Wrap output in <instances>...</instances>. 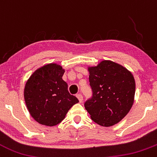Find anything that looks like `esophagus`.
I'll return each instance as SVG.
<instances>
[{"label": "esophagus", "instance_id": "34e87169", "mask_svg": "<svg viewBox=\"0 0 157 157\" xmlns=\"http://www.w3.org/2000/svg\"><path fill=\"white\" fill-rule=\"evenodd\" d=\"M76 97L78 98L79 102H82V101H83V96H82V94H76Z\"/></svg>", "mask_w": 157, "mask_h": 157}]
</instances>
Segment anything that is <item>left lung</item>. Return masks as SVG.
Instances as JSON below:
<instances>
[{"mask_svg": "<svg viewBox=\"0 0 157 157\" xmlns=\"http://www.w3.org/2000/svg\"><path fill=\"white\" fill-rule=\"evenodd\" d=\"M92 95L85 102L91 118L101 126L120 122L133 104L135 81L131 72L108 60L88 68Z\"/></svg>", "mask_w": 157, "mask_h": 157, "instance_id": "8db88e82", "label": "left lung"}]
</instances>
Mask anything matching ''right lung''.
<instances>
[{
  "instance_id": "obj_1",
  "label": "right lung",
  "mask_w": 157,
  "mask_h": 157,
  "mask_svg": "<svg viewBox=\"0 0 157 157\" xmlns=\"http://www.w3.org/2000/svg\"><path fill=\"white\" fill-rule=\"evenodd\" d=\"M65 71L56 64H48L33 73L26 82L24 99L29 114L38 123L55 126L66 117L78 100L69 94L63 80Z\"/></svg>"
}]
</instances>
